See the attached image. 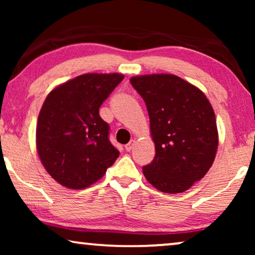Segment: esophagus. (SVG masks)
I'll return each mask as SVG.
<instances>
[{
    "label": "esophagus",
    "instance_id": "1",
    "mask_svg": "<svg viewBox=\"0 0 255 255\" xmlns=\"http://www.w3.org/2000/svg\"><path fill=\"white\" fill-rule=\"evenodd\" d=\"M134 144H135V141L134 140H131L130 142H128V144H127L125 145V149H127L128 152H130L132 148H133V146H134Z\"/></svg>",
    "mask_w": 255,
    "mask_h": 255
}]
</instances>
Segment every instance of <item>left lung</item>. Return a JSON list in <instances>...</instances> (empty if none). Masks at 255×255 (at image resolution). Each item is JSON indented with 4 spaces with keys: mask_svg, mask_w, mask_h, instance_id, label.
I'll return each instance as SVG.
<instances>
[{
    "mask_svg": "<svg viewBox=\"0 0 255 255\" xmlns=\"http://www.w3.org/2000/svg\"><path fill=\"white\" fill-rule=\"evenodd\" d=\"M131 85L145 101L155 156L142 172L162 193H182L214 162L218 132L214 109L200 89L173 74L134 76Z\"/></svg>",
    "mask_w": 255,
    "mask_h": 255,
    "instance_id": "left-lung-1",
    "label": "left lung"
}]
</instances>
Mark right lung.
Segmentation results:
<instances>
[{
  "mask_svg": "<svg viewBox=\"0 0 255 255\" xmlns=\"http://www.w3.org/2000/svg\"><path fill=\"white\" fill-rule=\"evenodd\" d=\"M123 79L117 73L83 74L47 95L38 116L37 149L45 169L61 186L89 187L120 155L99 110Z\"/></svg>",
  "mask_w": 255,
  "mask_h": 255,
  "instance_id": "1",
  "label": "right lung"
}]
</instances>
